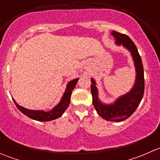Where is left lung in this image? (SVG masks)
Segmentation results:
<instances>
[{
	"label": "left lung",
	"instance_id": "1",
	"mask_svg": "<svg viewBox=\"0 0 160 160\" xmlns=\"http://www.w3.org/2000/svg\"><path fill=\"white\" fill-rule=\"evenodd\" d=\"M111 35L115 38L116 44L118 46L122 45L131 52L136 71L135 85L128 93L118 98L115 102L111 104H104L98 99V89L95 86L96 83L93 78H91L92 83L90 88L93 97V104L98 114L107 121L122 122L126 120L135 112L142 99L145 88L144 70L141 56L136 46L129 37L115 31H113Z\"/></svg>",
	"mask_w": 160,
	"mask_h": 160
}]
</instances>
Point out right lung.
<instances>
[{"label": "right lung", "instance_id": "obj_1", "mask_svg": "<svg viewBox=\"0 0 160 160\" xmlns=\"http://www.w3.org/2000/svg\"><path fill=\"white\" fill-rule=\"evenodd\" d=\"M78 80L79 78H77L69 82L68 84H67V89H66L65 93H63V96H62L60 102L54 108L52 109L50 111H47V112L44 111L28 110V109H26L25 108L22 107V106L18 105L14 99H13V101H14L16 107L18 108V110L21 112H22L24 114H25V115L28 116L30 118L33 119V120L39 121V122H49V121L54 120V119H56L60 117L63 114L64 111L67 110V108H68L69 104L70 103L71 93H72V90L74 89L75 86L77 85Z\"/></svg>", "mask_w": 160, "mask_h": 160}]
</instances>
